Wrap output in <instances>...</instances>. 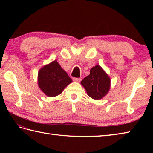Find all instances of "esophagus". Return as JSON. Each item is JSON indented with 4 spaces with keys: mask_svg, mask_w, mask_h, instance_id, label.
Returning a JSON list of instances; mask_svg holds the SVG:
<instances>
[{
    "mask_svg": "<svg viewBox=\"0 0 153 153\" xmlns=\"http://www.w3.org/2000/svg\"><path fill=\"white\" fill-rule=\"evenodd\" d=\"M81 78H77V77H74L73 78V80L74 81V82H79L81 81Z\"/></svg>",
    "mask_w": 153,
    "mask_h": 153,
    "instance_id": "esophagus-1",
    "label": "esophagus"
}]
</instances>
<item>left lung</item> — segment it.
<instances>
[{"label": "left lung", "mask_w": 153, "mask_h": 153, "mask_svg": "<svg viewBox=\"0 0 153 153\" xmlns=\"http://www.w3.org/2000/svg\"><path fill=\"white\" fill-rule=\"evenodd\" d=\"M81 84L91 98L99 100L109 91L110 79L99 65H96L91 69L90 74L81 82Z\"/></svg>", "instance_id": "obj_1"}]
</instances>
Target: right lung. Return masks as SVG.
Masks as SVG:
<instances>
[{"instance_id":"obj_1","label":"right lung","mask_w":153,"mask_h":153,"mask_svg":"<svg viewBox=\"0 0 153 153\" xmlns=\"http://www.w3.org/2000/svg\"><path fill=\"white\" fill-rule=\"evenodd\" d=\"M72 80L56 60L45 65L38 73V85L48 97H56L63 91Z\"/></svg>"}]
</instances>
